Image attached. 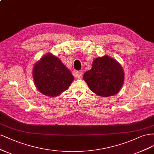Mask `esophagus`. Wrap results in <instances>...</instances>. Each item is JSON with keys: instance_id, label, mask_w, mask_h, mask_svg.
I'll return each mask as SVG.
<instances>
[{"instance_id": "34e87169", "label": "esophagus", "mask_w": 154, "mask_h": 154, "mask_svg": "<svg viewBox=\"0 0 154 154\" xmlns=\"http://www.w3.org/2000/svg\"><path fill=\"white\" fill-rule=\"evenodd\" d=\"M76 77H77L79 79H81L82 78V72L76 73Z\"/></svg>"}]
</instances>
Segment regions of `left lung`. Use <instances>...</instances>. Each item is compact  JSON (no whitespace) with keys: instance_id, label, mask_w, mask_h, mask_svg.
<instances>
[{"instance_id":"8db88e82","label":"left lung","mask_w":154,"mask_h":154,"mask_svg":"<svg viewBox=\"0 0 154 154\" xmlns=\"http://www.w3.org/2000/svg\"><path fill=\"white\" fill-rule=\"evenodd\" d=\"M124 77L121 64L109 56L94 59L91 70L83 75L91 91L103 97L116 95L122 88Z\"/></svg>"}]
</instances>
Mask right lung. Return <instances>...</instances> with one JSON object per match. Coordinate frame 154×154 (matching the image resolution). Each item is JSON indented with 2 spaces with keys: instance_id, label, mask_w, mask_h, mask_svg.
Returning <instances> with one entry per match:
<instances>
[{
  "instance_id": "right-lung-1",
  "label": "right lung",
  "mask_w": 154,
  "mask_h": 154,
  "mask_svg": "<svg viewBox=\"0 0 154 154\" xmlns=\"http://www.w3.org/2000/svg\"><path fill=\"white\" fill-rule=\"evenodd\" d=\"M34 82L43 95L56 97L68 90L74 80L60 59L48 53L36 63L32 69Z\"/></svg>"
}]
</instances>
